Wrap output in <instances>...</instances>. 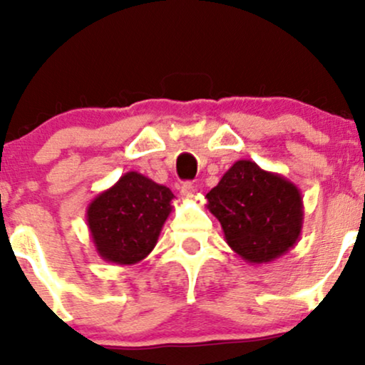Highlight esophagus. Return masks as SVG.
<instances>
[{
    "label": "esophagus",
    "instance_id": "34e87169",
    "mask_svg": "<svg viewBox=\"0 0 365 365\" xmlns=\"http://www.w3.org/2000/svg\"><path fill=\"white\" fill-rule=\"evenodd\" d=\"M182 195L185 197V199H194L195 197V188L190 182H185L182 185Z\"/></svg>",
    "mask_w": 365,
    "mask_h": 365
}]
</instances>
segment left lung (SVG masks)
<instances>
[{"label":"left lung","instance_id":"left-lung-1","mask_svg":"<svg viewBox=\"0 0 365 365\" xmlns=\"http://www.w3.org/2000/svg\"><path fill=\"white\" fill-rule=\"evenodd\" d=\"M226 244L249 264H267L295 247L302 233L304 202L283 175L240 159L206 195Z\"/></svg>","mask_w":365,"mask_h":365}]
</instances>
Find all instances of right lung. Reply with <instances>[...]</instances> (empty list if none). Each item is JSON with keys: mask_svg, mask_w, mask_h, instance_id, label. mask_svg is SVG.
Segmentation results:
<instances>
[{"mask_svg": "<svg viewBox=\"0 0 365 365\" xmlns=\"http://www.w3.org/2000/svg\"><path fill=\"white\" fill-rule=\"evenodd\" d=\"M173 192L137 171L87 206V226L96 252L106 262L132 266L153 252L163 225L173 211Z\"/></svg>", "mask_w": 365, "mask_h": 365, "instance_id": "1", "label": "right lung"}]
</instances>
